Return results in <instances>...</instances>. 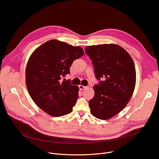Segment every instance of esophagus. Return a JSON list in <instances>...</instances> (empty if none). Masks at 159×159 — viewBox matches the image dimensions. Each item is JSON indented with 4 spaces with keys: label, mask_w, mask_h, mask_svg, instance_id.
<instances>
[{
    "label": "esophagus",
    "mask_w": 159,
    "mask_h": 159,
    "mask_svg": "<svg viewBox=\"0 0 159 159\" xmlns=\"http://www.w3.org/2000/svg\"><path fill=\"white\" fill-rule=\"evenodd\" d=\"M79 89H80V90H84V89H85V88H86V87H85V86H84V85H79Z\"/></svg>",
    "instance_id": "34e87169"
}]
</instances>
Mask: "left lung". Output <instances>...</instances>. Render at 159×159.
I'll return each mask as SVG.
<instances>
[{"label": "left lung", "instance_id": "1", "mask_svg": "<svg viewBox=\"0 0 159 159\" xmlns=\"http://www.w3.org/2000/svg\"><path fill=\"white\" fill-rule=\"evenodd\" d=\"M92 60L94 74L100 80L94 86V96L89 101L90 112L96 118L108 120L127 105L136 84L133 61L128 53L115 44H103L85 47Z\"/></svg>", "mask_w": 159, "mask_h": 159}]
</instances>
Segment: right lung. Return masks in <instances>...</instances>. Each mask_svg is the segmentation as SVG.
I'll use <instances>...</instances> for the list:
<instances>
[{
	"mask_svg": "<svg viewBox=\"0 0 159 159\" xmlns=\"http://www.w3.org/2000/svg\"><path fill=\"white\" fill-rule=\"evenodd\" d=\"M84 53L80 47L52 39L30 56L26 69V87L35 104L48 115L58 117L72 111L79 89L61 78L70 74L73 61Z\"/></svg>",
	"mask_w": 159,
	"mask_h": 159,
	"instance_id": "obj_1",
	"label": "right lung"
}]
</instances>
